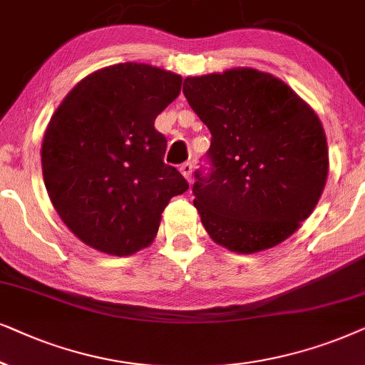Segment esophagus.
Listing matches in <instances>:
<instances>
[{
  "label": "esophagus",
  "instance_id": "esophagus-1",
  "mask_svg": "<svg viewBox=\"0 0 365 365\" xmlns=\"http://www.w3.org/2000/svg\"><path fill=\"white\" fill-rule=\"evenodd\" d=\"M180 172L183 173V177H185L188 182H192V172H193L192 162H185V163L180 165Z\"/></svg>",
  "mask_w": 365,
  "mask_h": 365
}]
</instances>
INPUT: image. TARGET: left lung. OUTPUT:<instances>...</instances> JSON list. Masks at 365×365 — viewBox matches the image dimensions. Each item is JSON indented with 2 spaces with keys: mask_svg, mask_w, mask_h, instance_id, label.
<instances>
[{
  "mask_svg": "<svg viewBox=\"0 0 365 365\" xmlns=\"http://www.w3.org/2000/svg\"><path fill=\"white\" fill-rule=\"evenodd\" d=\"M183 95L212 133L208 167L195 170L192 188L208 235L240 254L289 239L327 180V140L314 110L254 68L188 76Z\"/></svg>",
  "mask_w": 365,
  "mask_h": 365,
  "instance_id": "obj_1",
  "label": "left lung"
}]
</instances>
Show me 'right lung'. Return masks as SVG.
Returning a JSON list of instances; mask_svg holds the SVG:
<instances>
[{"label":"right lung","instance_id":"right-lung-1","mask_svg":"<svg viewBox=\"0 0 365 365\" xmlns=\"http://www.w3.org/2000/svg\"><path fill=\"white\" fill-rule=\"evenodd\" d=\"M180 88L177 73L120 63L81 80L51 116L43 178L58 215L86 245L135 254L153 242L170 198L187 192L155 130Z\"/></svg>","mask_w":365,"mask_h":365}]
</instances>
